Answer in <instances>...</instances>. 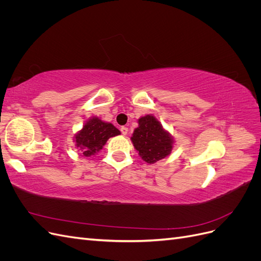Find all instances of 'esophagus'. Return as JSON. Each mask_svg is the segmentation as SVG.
Here are the masks:
<instances>
[{"label":"esophagus","mask_w":261,"mask_h":261,"mask_svg":"<svg viewBox=\"0 0 261 261\" xmlns=\"http://www.w3.org/2000/svg\"><path fill=\"white\" fill-rule=\"evenodd\" d=\"M127 132H128V128L125 127V126H122V127H121V133L123 134V135H126V134H127Z\"/></svg>","instance_id":"esophagus-1"}]
</instances>
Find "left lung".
I'll list each match as a JSON object with an SVG mask.
<instances>
[{"instance_id":"left-lung-1","label":"left lung","mask_w":261,"mask_h":261,"mask_svg":"<svg viewBox=\"0 0 261 261\" xmlns=\"http://www.w3.org/2000/svg\"><path fill=\"white\" fill-rule=\"evenodd\" d=\"M130 140L141 159L150 164L168 156L174 146L171 134L152 114L139 118L138 127L134 130Z\"/></svg>"}]
</instances>
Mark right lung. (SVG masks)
Returning <instances> with one entry per match:
<instances>
[{
  "label": "right lung",
  "instance_id": "obj_1",
  "mask_svg": "<svg viewBox=\"0 0 261 261\" xmlns=\"http://www.w3.org/2000/svg\"><path fill=\"white\" fill-rule=\"evenodd\" d=\"M120 134L121 132L113 124L92 116L84 124L83 128L75 134L74 143L81 154L91 156L103 148L109 138Z\"/></svg>",
  "mask_w": 261,
  "mask_h": 261
}]
</instances>
